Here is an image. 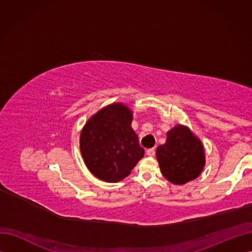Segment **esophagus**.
I'll use <instances>...</instances> for the list:
<instances>
[{
  "label": "esophagus",
  "instance_id": "34e87169",
  "mask_svg": "<svg viewBox=\"0 0 252 252\" xmlns=\"http://www.w3.org/2000/svg\"><path fill=\"white\" fill-rule=\"evenodd\" d=\"M147 156L149 157H154L156 155V149L155 148H150V149H147Z\"/></svg>",
  "mask_w": 252,
  "mask_h": 252
}]
</instances>
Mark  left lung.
Instances as JSON below:
<instances>
[{
  "label": "left lung",
  "mask_w": 252,
  "mask_h": 252,
  "mask_svg": "<svg viewBox=\"0 0 252 252\" xmlns=\"http://www.w3.org/2000/svg\"><path fill=\"white\" fill-rule=\"evenodd\" d=\"M156 156L162 174L175 185L196 179L206 162L201 140L189 127L181 124L167 131L166 142L158 146Z\"/></svg>",
  "instance_id": "1"
}]
</instances>
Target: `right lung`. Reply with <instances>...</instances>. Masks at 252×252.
<instances>
[{
	"label": "right lung",
	"mask_w": 252,
	"mask_h": 252,
	"mask_svg": "<svg viewBox=\"0 0 252 252\" xmlns=\"http://www.w3.org/2000/svg\"><path fill=\"white\" fill-rule=\"evenodd\" d=\"M132 111L123 103L98 110L84 125L80 150L88 170L107 183H118L130 174L144 157V149L131 127Z\"/></svg>",
	"instance_id": "1"
}]
</instances>
